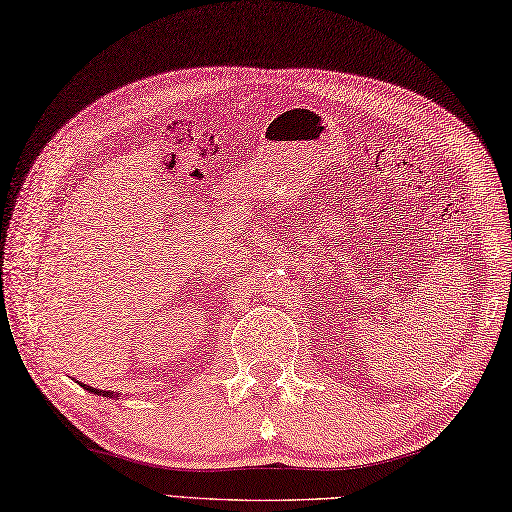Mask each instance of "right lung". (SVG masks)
I'll list each match as a JSON object with an SVG mask.
<instances>
[{
    "instance_id": "obj_1",
    "label": "right lung",
    "mask_w": 512,
    "mask_h": 512,
    "mask_svg": "<svg viewBox=\"0 0 512 512\" xmlns=\"http://www.w3.org/2000/svg\"><path fill=\"white\" fill-rule=\"evenodd\" d=\"M80 384H82V382H80ZM82 386H84L86 391H91V393H95V395H104V397H106V395H110V397H119V395H112L110 391H99V389H93V386H86V384H82Z\"/></svg>"
}]
</instances>
